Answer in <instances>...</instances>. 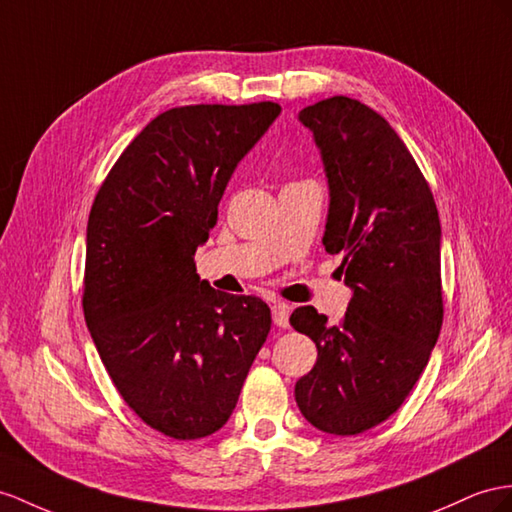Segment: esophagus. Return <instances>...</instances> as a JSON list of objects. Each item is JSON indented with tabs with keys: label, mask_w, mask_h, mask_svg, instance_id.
<instances>
[{
	"label": "esophagus",
	"mask_w": 512,
	"mask_h": 512,
	"mask_svg": "<svg viewBox=\"0 0 512 512\" xmlns=\"http://www.w3.org/2000/svg\"><path fill=\"white\" fill-rule=\"evenodd\" d=\"M272 320H274V324L279 326V329H287V326H290V305L287 303H274L272 305Z\"/></svg>",
	"instance_id": "esophagus-1"
}]
</instances>
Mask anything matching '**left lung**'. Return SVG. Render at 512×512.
<instances>
[{
    "label": "left lung",
    "instance_id": "obj_1",
    "mask_svg": "<svg viewBox=\"0 0 512 512\" xmlns=\"http://www.w3.org/2000/svg\"><path fill=\"white\" fill-rule=\"evenodd\" d=\"M329 179L322 244L342 255L346 316L298 307L290 324L318 348L294 396L311 426L359 435L400 409L443 322L441 225L428 181L393 127L365 103L331 97L300 110Z\"/></svg>",
    "mask_w": 512,
    "mask_h": 512
}]
</instances>
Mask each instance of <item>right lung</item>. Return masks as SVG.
<instances>
[{
	"mask_svg": "<svg viewBox=\"0 0 512 512\" xmlns=\"http://www.w3.org/2000/svg\"><path fill=\"white\" fill-rule=\"evenodd\" d=\"M279 112L272 101L162 112L129 142L90 209L88 331L129 409L166 437L225 426L270 333L264 300L209 287L194 253L235 166Z\"/></svg>",
	"mask_w": 512,
	"mask_h": 512,
	"instance_id": "add662e5",
	"label": "right lung"
}]
</instances>
